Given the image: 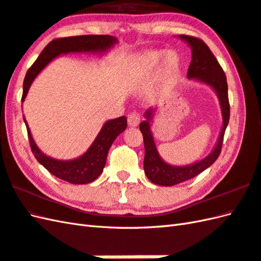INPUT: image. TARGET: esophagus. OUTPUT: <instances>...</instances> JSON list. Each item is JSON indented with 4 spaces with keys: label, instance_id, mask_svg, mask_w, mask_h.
<instances>
[{
    "label": "esophagus",
    "instance_id": "esophagus-1",
    "mask_svg": "<svg viewBox=\"0 0 261 261\" xmlns=\"http://www.w3.org/2000/svg\"><path fill=\"white\" fill-rule=\"evenodd\" d=\"M141 121V115L139 112H131L127 115V123L130 126H137L140 123Z\"/></svg>",
    "mask_w": 261,
    "mask_h": 261
}]
</instances>
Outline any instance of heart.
Listing matches in <instances>:
<instances>
[{
	"label": "heart",
	"mask_w": 261,
	"mask_h": 261,
	"mask_svg": "<svg viewBox=\"0 0 261 261\" xmlns=\"http://www.w3.org/2000/svg\"><path fill=\"white\" fill-rule=\"evenodd\" d=\"M163 56V74L167 77L175 75L176 71L179 68V57L175 51H167L165 55L164 51L162 50L147 51L140 57L139 62L143 67H152V66L158 64V62L162 59Z\"/></svg>",
	"instance_id": "obj_1"
}]
</instances>
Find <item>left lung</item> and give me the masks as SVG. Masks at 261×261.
Instances as JSON below:
<instances>
[{
  "label": "left lung",
  "instance_id": "left-lung-1",
  "mask_svg": "<svg viewBox=\"0 0 261 261\" xmlns=\"http://www.w3.org/2000/svg\"><path fill=\"white\" fill-rule=\"evenodd\" d=\"M179 37L192 48V62L187 70V77L206 83L218 93L223 114V126L219 137V141L216 143L212 153L196 164L186 166V167H175V166L166 164L159 157L150 132L152 110H148L146 112L147 120L142 121L140 123V131L143 136V143H145L143 169H145V173L149 180H151L153 184L162 186H173L179 184V182L193 178V177L201 174L203 170L208 168L220 156L223 145L224 132L230 120L228 83H226V76L218 59L214 57L208 46L202 39L186 35H180Z\"/></svg>",
  "mask_w": 261,
  "mask_h": 261
}]
</instances>
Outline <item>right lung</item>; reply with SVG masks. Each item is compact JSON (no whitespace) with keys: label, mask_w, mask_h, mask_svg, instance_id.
I'll list each match as a JSON object with an SVG mask.
<instances>
[{"label":"right lung","mask_w":261,"mask_h":261,"mask_svg":"<svg viewBox=\"0 0 261 261\" xmlns=\"http://www.w3.org/2000/svg\"><path fill=\"white\" fill-rule=\"evenodd\" d=\"M116 42H118L116 38L109 35H85L54 39L39 55L31 67L28 69L23 81V93H22L21 101H24L31 83L36 79V76L55 57L67 53L104 51ZM23 120L27 125L31 151L35 154L36 159L49 173L60 179L70 182V184H88V182L95 180L102 174L105 163H107L110 147L112 146L115 138L125 130L127 124L125 116H120L118 119L108 121L103 125L101 132L91 148L83 156L74 160L63 162V160L47 157L39 150L32 139L25 119L23 118Z\"/></svg>","instance_id":"obj_1"}]
</instances>
